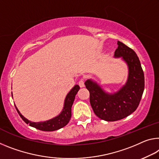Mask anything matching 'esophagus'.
Instances as JSON below:
<instances>
[{
  "mask_svg": "<svg viewBox=\"0 0 159 159\" xmlns=\"http://www.w3.org/2000/svg\"><path fill=\"white\" fill-rule=\"evenodd\" d=\"M79 86H80V88H84V87L85 86V84H84V80H83V79L80 80H79Z\"/></svg>",
  "mask_w": 159,
  "mask_h": 159,
  "instance_id": "1",
  "label": "esophagus"
}]
</instances>
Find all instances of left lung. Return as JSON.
I'll use <instances>...</instances> for the list:
<instances>
[{
	"label": "left lung",
	"mask_w": 159,
	"mask_h": 159,
	"mask_svg": "<svg viewBox=\"0 0 159 159\" xmlns=\"http://www.w3.org/2000/svg\"><path fill=\"white\" fill-rule=\"evenodd\" d=\"M117 45L114 57L121 58L127 64L128 75L125 84L117 91L109 93L91 79L85 82L93 112L107 122L122 120L134 112L144 90V75L137 54L122 42L117 41Z\"/></svg>",
	"instance_id": "left-lung-1"
}]
</instances>
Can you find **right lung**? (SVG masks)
Segmentation results:
<instances>
[{
	"label": "right lung",
	"instance_id": "1",
	"mask_svg": "<svg viewBox=\"0 0 159 159\" xmlns=\"http://www.w3.org/2000/svg\"><path fill=\"white\" fill-rule=\"evenodd\" d=\"M79 85H75L72 88L71 90L68 93L66 98H65L64 107H63L61 112L57 116H56V117H53L50 120L43 121V122H32V121L25 118L24 116L21 114L20 112L19 111V110L17 109L16 105V108L17 112H18V114L20 116L22 119L23 120L24 122L32 127H34L37 129L42 131H47V132H52V131L59 129H61V128L65 127V126L69 123L70 117H71V107L73 103H74L75 95L77 94V93L79 90ZM11 93L12 97V93Z\"/></svg>",
	"mask_w": 159,
	"mask_h": 159
}]
</instances>
